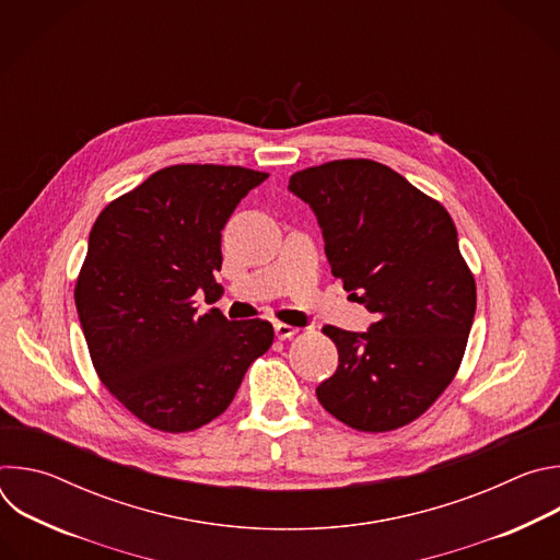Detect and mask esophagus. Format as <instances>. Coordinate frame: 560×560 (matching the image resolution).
I'll return each instance as SVG.
<instances>
[{
    "label": "esophagus",
    "mask_w": 560,
    "mask_h": 560,
    "mask_svg": "<svg viewBox=\"0 0 560 560\" xmlns=\"http://www.w3.org/2000/svg\"><path fill=\"white\" fill-rule=\"evenodd\" d=\"M299 330L294 326H288V324H275V335L277 339H290L292 335H296Z\"/></svg>",
    "instance_id": "34e87169"
}]
</instances>
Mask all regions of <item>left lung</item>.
Segmentation results:
<instances>
[{"instance_id": "obj_1", "label": "left lung", "mask_w": 560, "mask_h": 560, "mask_svg": "<svg viewBox=\"0 0 560 560\" xmlns=\"http://www.w3.org/2000/svg\"><path fill=\"white\" fill-rule=\"evenodd\" d=\"M288 190L316 214L332 275L376 314L368 332L324 328L339 365L318 404L361 432L408 425L452 383L476 312L452 217L370 159L299 171Z\"/></svg>"}]
</instances>
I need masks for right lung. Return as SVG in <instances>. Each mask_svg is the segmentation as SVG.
Wrapping results in <instances>:
<instances>
[{
  "mask_svg": "<svg viewBox=\"0 0 560 560\" xmlns=\"http://www.w3.org/2000/svg\"><path fill=\"white\" fill-rule=\"evenodd\" d=\"M268 179L242 166L182 164L150 175L97 217L74 303L93 365L117 401L162 432L217 419L275 339L261 318L197 314L223 288L221 230Z\"/></svg>",
  "mask_w": 560,
  "mask_h": 560,
  "instance_id": "right-lung-1",
  "label": "right lung"
}]
</instances>
